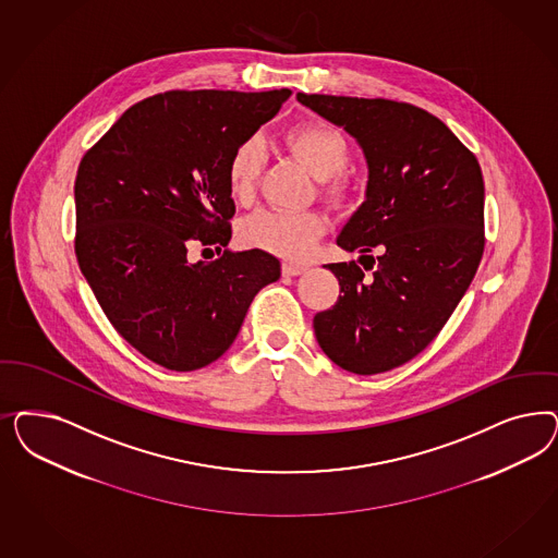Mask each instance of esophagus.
I'll use <instances>...</instances> for the list:
<instances>
[{"label": "esophagus", "instance_id": "34e87169", "mask_svg": "<svg viewBox=\"0 0 558 558\" xmlns=\"http://www.w3.org/2000/svg\"><path fill=\"white\" fill-rule=\"evenodd\" d=\"M307 265H300V263H283V272L289 275V277H298V275H302V272H306Z\"/></svg>", "mask_w": 558, "mask_h": 558}]
</instances>
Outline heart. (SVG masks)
<instances>
[{"instance_id":"obj_1","label":"heart","mask_w":558,"mask_h":558,"mask_svg":"<svg viewBox=\"0 0 558 558\" xmlns=\"http://www.w3.org/2000/svg\"><path fill=\"white\" fill-rule=\"evenodd\" d=\"M289 151L306 166L314 179L323 180L328 191H337L330 179L341 174L349 163V145L341 131L323 121H307L289 129ZM265 162L263 147L254 140L240 142L232 149L226 180L238 203H251ZM326 232V217L318 211H279L265 209L242 223V242L252 248L272 252L286 258H306Z\"/></svg>"}]
</instances>
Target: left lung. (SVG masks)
Listing matches in <instances>:
<instances>
[{"label": "left lung", "mask_w": 558, "mask_h": 558, "mask_svg": "<svg viewBox=\"0 0 558 558\" xmlns=\"http://www.w3.org/2000/svg\"><path fill=\"white\" fill-rule=\"evenodd\" d=\"M347 131L367 166L365 198L337 235L353 263H332L341 295L314 316L339 367L374 376L413 360L464 298L485 248V182L474 154L423 108L384 98L298 94ZM376 247L374 262L368 252Z\"/></svg>", "instance_id": "1"}]
</instances>
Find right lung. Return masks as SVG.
<instances>
[{
	"label": "right lung",
	"instance_id": "obj_1",
	"mask_svg": "<svg viewBox=\"0 0 558 558\" xmlns=\"http://www.w3.org/2000/svg\"><path fill=\"white\" fill-rule=\"evenodd\" d=\"M291 90L166 92L123 112L75 179V254L108 320L147 360L193 372L235 341L254 295L281 277L269 252L228 248L226 166ZM193 243L217 245L191 264Z\"/></svg>",
	"mask_w": 558,
	"mask_h": 558
}]
</instances>
